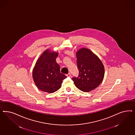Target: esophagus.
I'll return each mask as SVG.
<instances>
[{"label":"esophagus","instance_id":"esophagus-1","mask_svg":"<svg viewBox=\"0 0 135 135\" xmlns=\"http://www.w3.org/2000/svg\"><path fill=\"white\" fill-rule=\"evenodd\" d=\"M66 76H69V77H70V76H71V74H70V73H69L68 74H66Z\"/></svg>","mask_w":135,"mask_h":135}]
</instances>
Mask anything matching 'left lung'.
I'll return each mask as SVG.
<instances>
[{
  "label": "left lung",
  "instance_id": "1",
  "mask_svg": "<svg viewBox=\"0 0 135 135\" xmlns=\"http://www.w3.org/2000/svg\"><path fill=\"white\" fill-rule=\"evenodd\" d=\"M79 70L78 78H73L75 86L82 91L95 89L104 76V66L98 57L89 49L80 48L76 52Z\"/></svg>",
  "mask_w": 135,
  "mask_h": 135
}]
</instances>
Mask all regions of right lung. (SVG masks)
Instances as JSON below:
<instances>
[{"label": "right lung", "instance_id": "add662e5", "mask_svg": "<svg viewBox=\"0 0 135 135\" xmlns=\"http://www.w3.org/2000/svg\"><path fill=\"white\" fill-rule=\"evenodd\" d=\"M58 52L47 49L40 56L35 64L32 78L40 90L49 93L59 90L62 80L66 76L61 73L60 65L56 61Z\"/></svg>", "mask_w": 135, "mask_h": 135}]
</instances>
